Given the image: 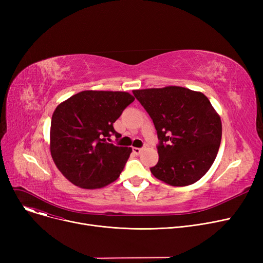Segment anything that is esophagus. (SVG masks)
Segmentation results:
<instances>
[{
    "instance_id": "34e87169",
    "label": "esophagus",
    "mask_w": 263,
    "mask_h": 263,
    "mask_svg": "<svg viewBox=\"0 0 263 263\" xmlns=\"http://www.w3.org/2000/svg\"><path fill=\"white\" fill-rule=\"evenodd\" d=\"M132 150H133V153L135 154V155H140L142 151H143V148H136V147H133L132 148Z\"/></svg>"
}]
</instances>
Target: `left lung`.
Segmentation results:
<instances>
[{
	"label": "left lung",
	"instance_id": "8db88e82",
	"mask_svg": "<svg viewBox=\"0 0 263 263\" xmlns=\"http://www.w3.org/2000/svg\"><path fill=\"white\" fill-rule=\"evenodd\" d=\"M153 119L159 161L150 171L173 186L195 183L210 170L222 140V121L200 92L180 86L133 90Z\"/></svg>",
	"mask_w": 263,
	"mask_h": 263
}]
</instances>
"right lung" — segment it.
<instances>
[{"label":"right lung","mask_w":263,"mask_h":263,"mask_svg":"<svg viewBox=\"0 0 263 263\" xmlns=\"http://www.w3.org/2000/svg\"><path fill=\"white\" fill-rule=\"evenodd\" d=\"M134 101L127 91L84 90L55 108L50 151L59 171L74 185L95 190L117 180L132 148L109 144L120 137L113 123Z\"/></svg>","instance_id":"add662e5"}]
</instances>
